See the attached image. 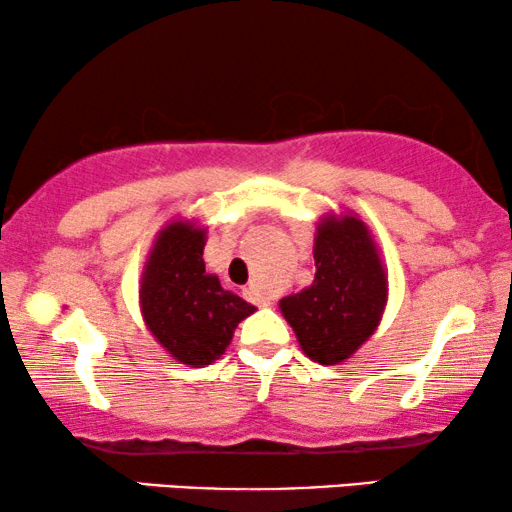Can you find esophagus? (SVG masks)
<instances>
[{"label": "esophagus", "instance_id": "34e87169", "mask_svg": "<svg viewBox=\"0 0 512 512\" xmlns=\"http://www.w3.org/2000/svg\"><path fill=\"white\" fill-rule=\"evenodd\" d=\"M244 296H247L251 303H256V305H263V307L270 305V298L265 296V293L261 291V286H258V284H249L247 289H244Z\"/></svg>", "mask_w": 512, "mask_h": 512}]
</instances>
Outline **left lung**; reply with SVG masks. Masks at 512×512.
<instances>
[{
	"instance_id": "8db88e82",
	"label": "left lung",
	"mask_w": 512,
	"mask_h": 512,
	"mask_svg": "<svg viewBox=\"0 0 512 512\" xmlns=\"http://www.w3.org/2000/svg\"><path fill=\"white\" fill-rule=\"evenodd\" d=\"M314 272L307 289L279 300L305 356L338 366L380 326L389 282L380 249L354 212H328L314 230Z\"/></svg>"
}]
</instances>
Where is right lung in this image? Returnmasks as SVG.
Segmentation results:
<instances>
[{"label":"right lung","instance_id":"obj_1","mask_svg":"<svg viewBox=\"0 0 512 512\" xmlns=\"http://www.w3.org/2000/svg\"><path fill=\"white\" fill-rule=\"evenodd\" d=\"M207 228L172 219L158 230L139 279V310L172 359L205 368L226 352L240 321L256 312L205 270Z\"/></svg>","mask_w":512,"mask_h":512}]
</instances>
